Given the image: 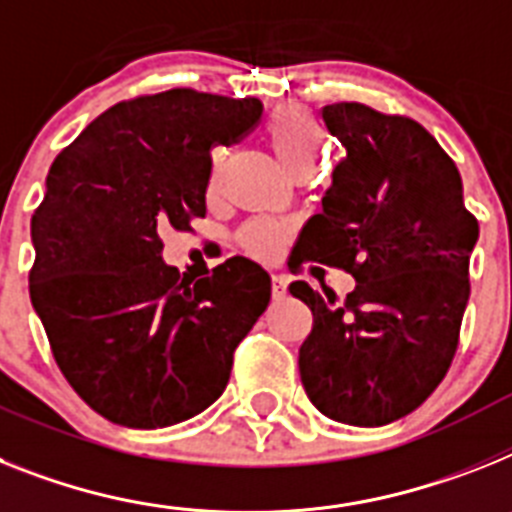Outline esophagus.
Wrapping results in <instances>:
<instances>
[{
    "label": "esophagus",
    "mask_w": 512,
    "mask_h": 512,
    "mask_svg": "<svg viewBox=\"0 0 512 512\" xmlns=\"http://www.w3.org/2000/svg\"><path fill=\"white\" fill-rule=\"evenodd\" d=\"M286 286H289L286 276H273V283H270L273 299H283V296H286Z\"/></svg>",
    "instance_id": "34e87169"
}]
</instances>
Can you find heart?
Instances as JSON below:
<instances>
[{
	"label": "heart",
	"instance_id": "b5f03b06",
	"mask_svg": "<svg viewBox=\"0 0 512 512\" xmlns=\"http://www.w3.org/2000/svg\"><path fill=\"white\" fill-rule=\"evenodd\" d=\"M265 137H268L270 148L278 156L283 169L289 174H296V171L315 166L325 132L307 109L281 106L265 119ZM278 239H281V231L268 221L249 223L247 229L242 231V247L257 257L273 255V249L278 247Z\"/></svg>",
	"mask_w": 512,
	"mask_h": 512
}]
</instances>
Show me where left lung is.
I'll return each mask as SVG.
<instances>
[{
	"label": "left lung",
	"instance_id": "obj_1",
	"mask_svg": "<svg viewBox=\"0 0 512 512\" xmlns=\"http://www.w3.org/2000/svg\"><path fill=\"white\" fill-rule=\"evenodd\" d=\"M322 122L346 158L291 260L343 268L356 286L343 304L289 286L315 317L299 375L328 419L382 427L419 409L453 362L479 223L453 158L419 122L346 101Z\"/></svg>",
	"mask_w": 512,
	"mask_h": 512
}]
</instances>
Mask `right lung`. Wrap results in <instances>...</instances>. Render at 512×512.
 Returning <instances> with one entry per match:
<instances>
[{
	"instance_id": "1",
	"label": "right lung",
	"mask_w": 512,
	"mask_h": 512,
	"mask_svg": "<svg viewBox=\"0 0 512 512\" xmlns=\"http://www.w3.org/2000/svg\"><path fill=\"white\" fill-rule=\"evenodd\" d=\"M263 117L257 98L174 88L106 109L54 158L30 218V302L75 393L103 419L171 427L226 390L270 276L231 257L192 281L163 263V229L205 216L210 148Z\"/></svg>"
}]
</instances>
